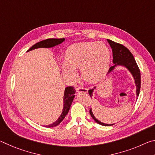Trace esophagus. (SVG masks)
I'll return each instance as SVG.
<instances>
[{
	"mask_svg": "<svg viewBox=\"0 0 155 155\" xmlns=\"http://www.w3.org/2000/svg\"><path fill=\"white\" fill-rule=\"evenodd\" d=\"M77 90L78 93H81V92H83V93H87L88 90L87 88H85V87H78Z\"/></svg>",
	"mask_w": 155,
	"mask_h": 155,
	"instance_id": "1",
	"label": "esophagus"
}]
</instances>
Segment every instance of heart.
<instances>
[{
	"mask_svg": "<svg viewBox=\"0 0 155 155\" xmlns=\"http://www.w3.org/2000/svg\"><path fill=\"white\" fill-rule=\"evenodd\" d=\"M111 52L105 44L87 41L73 44L67 49L61 67L67 74L76 77L72 69L81 68L83 78L89 83L101 81L108 72Z\"/></svg>",
	"mask_w": 155,
	"mask_h": 155,
	"instance_id": "heart-1",
	"label": "heart"
}]
</instances>
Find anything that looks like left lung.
<instances>
[{"label":"left lung","mask_w":155,"mask_h":155,"mask_svg":"<svg viewBox=\"0 0 155 155\" xmlns=\"http://www.w3.org/2000/svg\"><path fill=\"white\" fill-rule=\"evenodd\" d=\"M107 41H108L110 46L112 48L113 63L114 64V65L110 67L108 74L111 72L117 65H122V66L127 68L128 70V71L133 75V78H134L135 83L136 85V94H137V97H138L139 94H140L141 87V74L140 70L139 69V67L137 63L135 61V59H134V57H133L132 53L129 51V50L127 48H126L124 46H123L122 44L116 43L110 40H107ZM94 89H95V87H94L93 89L88 91L89 94H90L91 97L92 96ZM90 114L91 116L92 117V118L95 120V122L99 124L105 126V127L114 124H107L100 122L94 115L91 109H90Z\"/></svg>","instance_id":"obj_1"}]
</instances>
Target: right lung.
<instances>
[{
	"label": "right lung",
	"instance_id": "add662e5",
	"mask_svg": "<svg viewBox=\"0 0 155 155\" xmlns=\"http://www.w3.org/2000/svg\"><path fill=\"white\" fill-rule=\"evenodd\" d=\"M65 39L64 38H61V39H54V38H51V39H47V40L41 41L40 42H38L35 44V45H33L32 47L28 50V51H32L35 48H52V47H54L55 46L59 45V44H61L63 41H64ZM74 94H75V89L74 87H67L65 89L64 91V109H63V111L61 113V115H60L59 117L57 119L55 122L52 123L51 124L45 126L46 127L48 128H52L54 127L59 124L61 123L63 120L65 118V115L68 114V111H69L70 106L72 103L73 100L74 98Z\"/></svg>",
	"mask_w": 155,
	"mask_h": 155
}]
</instances>
